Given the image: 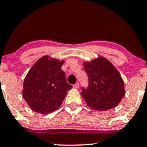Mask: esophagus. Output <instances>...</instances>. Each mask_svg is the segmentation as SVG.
Returning <instances> with one entry per match:
<instances>
[{
	"instance_id": "esophagus-1",
	"label": "esophagus",
	"mask_w": 147,
	"mask_h": 147,
	"mask_svg": "<svg viewBox=\"0 0 147 147\" xmlns=\"http://www.w3.org/2000/svg\"><path fill=\"white\" fill-rule=\"evenodd\" d=\"M73 87L75 88H78L79 87V83H76L75 85H73Z\"/></svg>"
}]
</instances>
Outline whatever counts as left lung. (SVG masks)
I'll return each mask as SVG.
<instances>
[{
    "mask_svg": "<svg viewBox=\"0 0 147 147\" xmlns=\"http://www.w3.org/2000/svg\"><path fill=\"white\" fill-rule=\"evenodd\" d=\"M88 75V87L82 88L81 95L88 106L98 111L117 106L124 95V85L120 74L114 65L100 57L84 63Z\"/></svg>",
    "mask_w": 147,
    "mask_h": 147,
    "instance_id": "left-lung-1",
    "label": "left lung"
}]
</instances>
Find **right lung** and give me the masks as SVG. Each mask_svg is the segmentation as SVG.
<instances>
[{
  "instance_id": "right-lung-1",
  "label": "right lung",
  "mask_w": 147,
  "mask_h": 147,
  "mask_svg": "<svg viewBox=\"0 0 147 147\" xmlns=\"http://www.w3.org/2000/svg\"><path fill=\"white\" fill-rule=\"evenodd\" d=\"M63 61L43 57L34 64L23 82V98L32 110L41 114L53 112L61 105L72 85L61 70Z\"/></svg>"
}]
</instances>
